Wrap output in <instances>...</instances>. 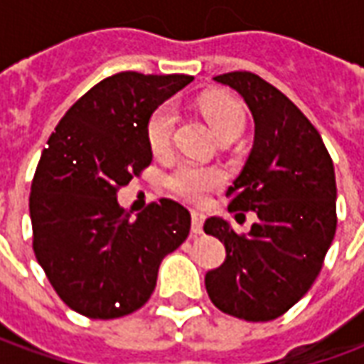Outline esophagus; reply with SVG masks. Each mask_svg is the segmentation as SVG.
<instances>
[{"instance_id":"obj_1","label":"esophagus","mask_w":364,"mask_h":364,"mask_svg":"<svg viewBox=\"0 0 364 364\" xmlns=\"http://www.w3.org/2000/svg\"><path fill=\"white\" fill-rule=\"evenodd\" d=\"M191 220H193V234H203V224H205V214L198 213V210H191Z\"/></svg>"}]
</instances>
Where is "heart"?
I'll list each match as a JSON object with an SVG mask.
<instances>
[{
	"label": "heart",
	"instance_id": "obj_1",
	"mask_svg": "<svg viewBox=\"0 0 364 364\" xmlns=\"http://www.w3.org/2000/svg\"><path fill=\"white\" fill-rule=\"evenodd\" d=\"M200 111L220 138L228 134H242L245 127V111L236 99L224 95L205 97L200 101ZM175 122H177V111L171 103L159 105L158 109L151 112L146 124V138L154 154L161 156L169 150ZM222 179H224V173L218 167L203 166L197 161H179L167 171L164 183L177 197L187 198V200H200L208 191L218 187Z\"/></svg>",
	"mask_w": 364,
	"mask_h": 364
}]
</instances>
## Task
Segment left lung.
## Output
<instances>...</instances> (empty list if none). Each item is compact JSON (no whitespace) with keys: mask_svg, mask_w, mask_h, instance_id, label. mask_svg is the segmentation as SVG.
I'll use <instances>...</instances> for the list:
<instances>
[{"mask_svg":"<svg viewBox=\"0 0 364 364\" xmlns=\"http://www.w3.org/2000/svg\"><path fill=\"white\" fill-rule=\"evenodd\" d=\"M244 97L255 122L250 158L226 191L230 210H253L247 234L210 216L205 232L226 247V259L205 277L224 314L269 321L296 304L320 274L337 226L336 171L320 132L271 83L252 72L214 77Z\"/></svg>","mask_w":364,"mask_h":364,"instance_id":"8db88e82","label":"left lung"}]
</instances>
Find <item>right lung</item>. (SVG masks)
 Wrapping results in <instances>:
<instances>
[{"label":"right lung","mask_w":364,"mask_h":364,"mask_svg":"<svg viewBox=\"0 0 364 364\" xmlns=\"http://www.w3.org/2000/svg\"><path fill=\"white\" fill-rule=\"evenodd\" d=\"M193 75L120 72L77 99L48 138L31 185L33 250L58 296L93 320L142 308L159 263L187 240L189 210L171 198L132 218L117 191L151 164L150 114Z\"/></svg>","instance_id":"obj_1"}]
</instances>
